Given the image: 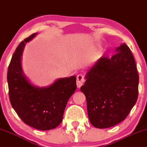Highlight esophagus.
Segmentation results:
<instances>
[{
  "label": "esophagus",
  "instance_id": "esophagus-1",
  "mask_svg": "<svg viewBox=\"0 0 147 147\" xmlns=\"http://www.w3.org/2000/svg\"><path fill=\"white\" fill-rule=\"evenodd\" d=\"M85 82V79L83 75H79L77 77V86L78 88H80Z\"/></svg>",
  "mask_w": 147,
  "mask_h": 147
}]
</instances>
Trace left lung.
I'll return each mask as SVG.
<instances>
[{"label":"left lung","mask_w":147,"mask_h":147,"mask_svg":"<svg viewBox=\"0 0 147 147\" xmlns=\"http://www.w3.org/2000/svg\"><path fill=\"white\" fill-rule=\"evenodd\" d=\"M115 52L110 59L100 57L87 70L81 87L90 123L100 129L125 119L138 98L139 77L132 53L125 43Z\"/></svg>","instance_id":"8db88e82"}]
</instances>
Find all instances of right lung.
<instances>
[{
  "instance_id": "right-lung-1",
  "label": "right lung",
  "mask_w": 147,
  "mask_h": 147,
  "mask_svg": "<svg viewBox=\"0 0 147 147\" xmlns=\"http://www.w3.org/2000/svg\"><path fill=\"white\" fill-rule=\"evenodd\" d=\"M37 34L20 42L13 55L7 72L9 94L13 108L24 123L39 130H49L62 122L68 100L77 89V78H60L49 86L40 87L24 75L22 65L24 47Z\"/></svg>"
}]
</instances>
